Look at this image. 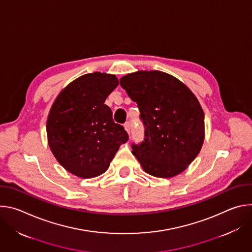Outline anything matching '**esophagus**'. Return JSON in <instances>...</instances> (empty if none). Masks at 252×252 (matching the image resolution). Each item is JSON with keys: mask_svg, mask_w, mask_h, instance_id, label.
Instances as JSON below:
<instances>
[{"mask_svg": "<svg viewBox=\"0 0 252 252\" xmlns=\"http://www.w3.org/2000/svg\"><path fill=\"white\" fill-rule=\"evenodd\" d=\"M124 127H125V129L126 130V132L129 133V130H130V124H129V123H126V124L124 125Z\"/></svg>", "mask_w": 252, "mask_h": 252, "instance_id": "34e87169", "label": "esophagus"}]
</instances>
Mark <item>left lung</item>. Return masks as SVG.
Masks as SVG:
<instances>
[{"instance_id": "obj_1", "label": "left lung", "mask_w": 252, "mask_h": 252, "mask_svg": "<svg viewBox=\"0 0 252 252\" xmlns=\"http://www.w3.org/2000/svg\"><path fill=\"white\" fill-rule=\"evenodd\" d=\"M121 87L137 103L145 140L132 155L147 173L161 178L185 171L204 141V114L194 94L160 70H137L121 78Z\"/></svg>"}]
</instances>
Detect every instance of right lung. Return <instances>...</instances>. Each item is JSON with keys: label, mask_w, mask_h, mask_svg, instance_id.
Listing matches in <instances>:
<instances>
[{"label": "right lung", "mask_w": 252, "mask_h": 252, "mask_svg": "<svg viewBox=\"0 0 252 252\" xmlns=\"http://www.w3.org/2000/svg\"><path fill=\"white\" fill-rule=\"evenodd\" d=\"M115 75L86 74L64 87L50 110L47 134L59 163L71 174L92 178L102 174L128 139L113 121L104 101L118 87Z\"/></svg>", "instance_id": "right-lung-1"}]
</instances>
